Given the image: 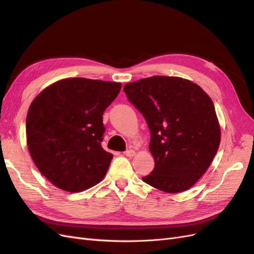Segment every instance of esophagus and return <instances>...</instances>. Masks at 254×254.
I'll list each match as a JSON object with an SVG mask.
<instances>
[{
	"mask_svg": "<svg viewBox=\"0 0 254 254\" xmlns=\"http://www.w3.org/2000/svg\"><path fill=\"white\" fill-rule=\"evenodd\" d=\"M134 150L133 149H128V150H126L125 152H124V155L126 156V157H133L134 156Z\"/></svg>",
	"mask_w": 254,
	"mask_h": 254,
	"instance_id": "esophagus-1",
	"label": "esophagus"
}]
</instances>
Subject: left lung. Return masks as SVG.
<instances>
[{"label":"left lung","mask_w":254,"mask_h":254,"mask_svg":"<svg viewBox=\"0 0 254 254\" xmlns=\"http://www.w3.org/2000/svg\"><path fill=\"white\" fill-rule=\"evenodd\" d=\"M150 131L155 168L142 180L166 193L191 188L206 172L220 143L210 96L188 79L152 76L124 87Z\"/></svg>","instance_id":"8db88e82"}]
</instances>
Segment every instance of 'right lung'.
Segmentation results:
<instances>
[{"label":"right lung","mask_w":254,"mask_h":254,"mask_svg":"<svg viewBox=\"0 0 254 254\" xmlns=\"http://www.w3.org/2000/svg\"><path fill=\"white\" fill-rule=\"evenodd\" d=\"M121 88L120 82L67 78L34 99L26 118L28 150L54 186L74 193L103 180L113 158L102 147L103 114Z\"/></svg>","instance_id":"right-lung-1"}]
</instances>
